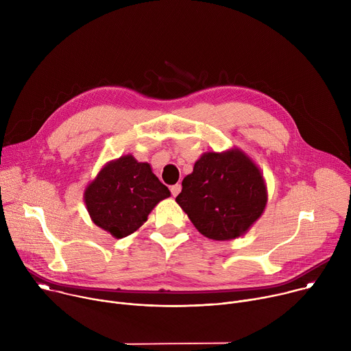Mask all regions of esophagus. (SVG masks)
Masks as SVG:
<instances>
[{"label": "esophagus", "instance_id": "1", "mask_svg": "<svg viewBox=\"0 0 351 351\" xmlns=\"http://www.w3.org/2000/svg\"><path fill=\"white\" fill-rule=\"evenodd\" d=\"M180 190H182V184H179V183L171 186V193H172L173 197H176V195L180 193Z\"/></svg>", "mask_w": 351, "mask_h": 351}]
</instances>
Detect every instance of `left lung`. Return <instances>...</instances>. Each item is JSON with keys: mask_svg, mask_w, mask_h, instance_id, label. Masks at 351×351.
<instances>
[{"mask_svg": "<svg viewBox=\"0 0 351 351\" xmlns=\"http://www.w3.org/2000/svg\"><path fill=\"white\" fill-rule=\"evenodd\" d=\"M267 186L261 171L239 148L204 153L182 182L176 203L195 229L213 240L243 236L263 215Z\"/></svg>", "mask_w": 351, "mask_h": 351, "instance_id": "left-lung-1", "label": "left lung"}]
</instances>
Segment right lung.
I'll return each instance as SVG.
<instances>
[{"label":"right lung","instance_id":"right-lung-1","mask_svg":"<svg viewBox=\"0 0 351 351\" xmlns=\"http://www.w3.org/2000/svg\"><path fill=\"white\" fill-rule=\"evenodd\" d=\"M171 191L147 162L130 154L103 167L84 190V203L91 221L114 237L136 232L148 214Z\"/></svg>","mask_w":351,"mask_h":351}]
</instances>
